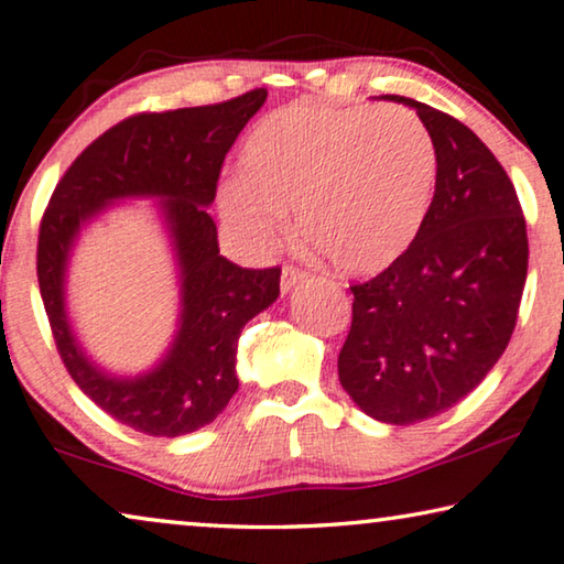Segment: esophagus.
<instances>
[{
	"label": "esophagus",
	"mask_w": 564,
	"mask_h": 564,
	"mask_svg": "<svg viewBox=\"0 0 564 564\" xmlns=\"http://www.w3.org/2000/svg\"><path fill=\"white\" fill-rule=\"evenodd\" d=\"M303 279H306V271H303V268L293 265V263H285L283 271H281V291L289 293L293 285L303 281Z\"/></svg>",
	"instance_id": "34e87169"
}]
</instances>
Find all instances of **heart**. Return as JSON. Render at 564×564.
<instances>
[{
  "mask_svg": "<svg viewBox=\"0 0 564 564\" xmlns=\"http://www.w3.org/2000/svg\"><path fill=\"white\" fill-rule=\"evenodd\" d=\"M436 183L426 124L404 107L289 105L256 124L243 173L220 187V216L246 246L299 234L336 271L389 268L422 230Z\"/></svg>",
  "mask_w": 564,
  "mask_h": 564,
  "instance_id": "obj_1",
  "label": "heart"
}]
</instances>
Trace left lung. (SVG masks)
Returning <instances> with one entry per match:
<instances>
[{"mask_svg":"<svg viewBox=\"0 0 564 564\" xmlns=\"http://www.w3.org/2000/svg\"><path fill=\"white\" fill-rule=\"evenodd\" d=\"M436 150L426 220L399 261L354 283L338 379L366 414L414 424L477 389L512 338L527 281V223L499 160L467 124L411 97Z\"/></svg>","mask_w":564,"mask_h":564,"instance_id":"8db88e82","label":"left lung"}]
</instances>
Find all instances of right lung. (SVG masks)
Instances as JSON below:
<instances>
[{
    "label": "right lung",
    "instance_id": "obj_1",
    "mask_svg": "<svg viewBox=\"0 0 564 564\" xmlns=\"http://www.w3.org/2000/svg\"><path fill=\"white\" fill-rule=\"evenodd\" d=\"M268 93L167 112H138L77 155L40 223L37 281L59 359L105 414L150 436H181L210 424L238 391L240 330L279 299L281 268H240L220 256L216 200L223 160ZM120 197H163L182 265V328L150 375L118 380L89 362L64 311L68 248L86 221Z\"/></svg>",
    "mask_w": 564,
    "mask_h": 564
}]
</instances>
